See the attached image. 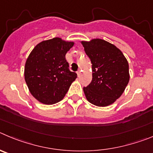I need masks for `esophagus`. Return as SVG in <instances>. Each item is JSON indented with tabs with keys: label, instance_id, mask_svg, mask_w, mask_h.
Here are the masks:
<instances>
[{
	"label": "esophagus",
	"instance_id": "34e87169",
	"mask_svg": "<svg viewBox=\"0 0 153 153\" xmlns=\"http://www.w3.org/2000/svg\"><path fill=\"white\" fill-rule=\"evenodd\" d=\"M81 71H81V70H78V71H77V74H78V77H80V75H81Z\"/></svg>",
	"mask_w": 153,
	"mask_h": 153
}]
</instances>
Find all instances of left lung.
<instances>
[{
	"mask_svg": "<svg viewBox=\"0 0 153 153\" xmlns=\"http://www.w3.org/2000/svg\"><path fill=\"white\" fill-rule=\"evenodd\" d=\"M82 43L92 63V81L83 88L85 97L94 105H110L120 97L128 85L127 60L119 49L103 39Z\"/></svg>",
	"mask_w": 153,
	"mask_h": 153,
	"instance_id": "8db88e82",
	"label": "left lung"
}]
</instances>
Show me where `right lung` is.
<instances>
[{"mask_svg":"<svg viewBox=\"0 0 153 153\" xmlns=\"http://www.w3.org/2000/svg\"><path fill=\"white\" fill-rule=\"evenodd\" d=\"M73 45L56 37L42 41L30 53L24 77L30 93L39 102L53 104L60 101L77 78L65 59V54Z\"/></svg>","mask_w":153,"mask_h":153,"instance_id":"1","label":"right lung"}]
</instances>
